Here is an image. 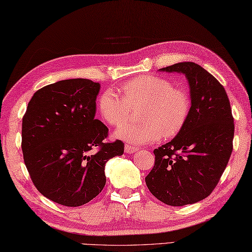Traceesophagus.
Instances as JSON below:
<instances>
[{"label":"esophagus","instance_id":"1","mask_svg":"<svg viewBox=\"0 0 252 252\" xmlns=\"http://www.w3.org/2000/svg\"><path fill=\"white\" fill-rule=\"evenodd\" d=\"M137 149H138L137 147L127 145V144H126V145H125V152H126V154H133V153H135V152L137 151Z\"/></svg>","mask_w":252,"mask_h":252}]
</instances>
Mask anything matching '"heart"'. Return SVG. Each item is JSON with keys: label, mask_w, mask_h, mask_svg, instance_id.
<instances>
[{"label": "heart", "mask_w": 252, "mask_h": 252, "mask_svg": "<svg viewBox=\"0 0 252 252\" xmlns=\"http://www.w3.org/2000/svg\"><path fill=\"white\" fill-rule=\"evenodd\" d=\"M121 95L106 90L99 95L97 107L101 118L110 126H119L130 117L132 108H140V123H125L117 129L118 138L132 144H148L175 137L186 126L190 114L187 91L157 76H142L123 83Z\"/></svg>", "instance_id": "heart-1"}]
</instances>
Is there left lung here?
I'll list each match as a JSON object with an SVG mask.
<instances>
[{
  "label": "left lung",
  "mask_w": 252,
  "mask_h": 252,
  "mask_svg": "<svg viewBox=\"0 0 252 252\" xmlns=\"http://www.w3.org/2000/svg\"><path fill=\"white\" fill-rule=\"evenodd\" d=\"M160 70L185 74L190 114L180 134L155 149L145 182L165 205L185 206L205 199L220 181L233 151L234 118L225 89L206 69L185 62Z\"/></svg>",
  "instance_id": "left-lung-1"
}]
</instances>
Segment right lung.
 Here are the masks:
<instances>
[{
  "label": "right lung",
  "mask_w": 252,
  "mask_h": 252,
  "mask_svg": "<svg viewBox=\"0 0 252 252\" xmlns=\"http://www.w3.org/2000/svg\"><path fill=\"white\" fill-rule=\"evenodd\" d=\"M99 83L89 79L49 84L33 94L23 118L21 149L31 181L63 206H82L97 196L106 162L125 151L122 141H107L108 127L95 119Z\"/></svg>",
  "instance_id": "right-lung-1"
}]
</instances>
